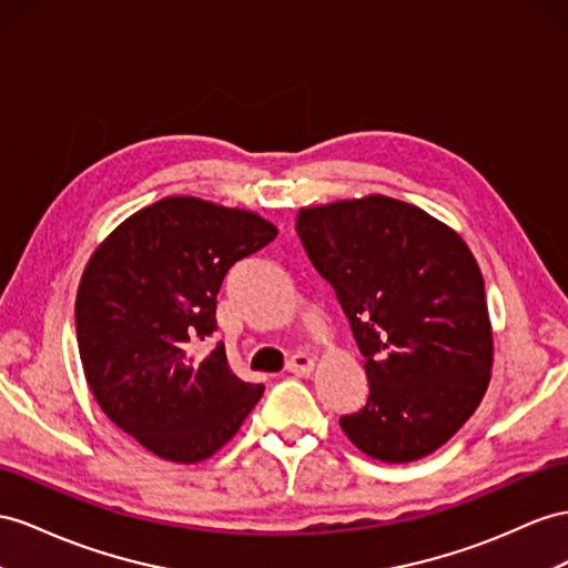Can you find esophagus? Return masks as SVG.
Returning <instances> with one entry per match:
<instances>
[{
    "mask_svg": "<svg viewBox=\"0 0 568 568\" xmlns=\"http://www.w3.org/2000/svg\"><path fill=\"white\" fill-rule=\"evenodd\" d=\"M314 369V359L307 353H297L293 359L287 362V372L295 376H310Z\"/></svg>",
    "mask_w": 568,
    "mask_h": 568,
    "instance_id": "esophagus-1",
    "label": "esophagus"
}]
</instances>
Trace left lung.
<instances>
[{
  "instance_id": "8db88e82",
  "label": "left lung",
  "mask_w": 568,
  "mask_h": 568,
  "mask_svg": "<svg viewBox=\"0 0 568 568\" xmlns=\"http://www.w3.org/2000/svg\"><path fill=\"white\" fill-rule=\"evenodd\" d=\"M297 235L365 357L369 398L341 417L347 439L384 463L429 456L489 384L485 281L468 244L423 209L379 194L302 209Z\"/></svg>"
}]
</instances>
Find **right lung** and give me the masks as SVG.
I'll list each match as a JSON object with an SVG mask.
<instances>
[{
	"label": "right lung",
	"instance_id": "obj_1",
	"mask_svg": "<svg viewBox=\"0 0 568 568\" xmlns=\"http://www.w3.org/2000/svg\"><path fill=\"white\" fill-rule=\"evenodd\" d=\"M278 235L252 211L194 196L145 206L93 252L77 295L85 382L122 432L172 463L223 448L264 386L230 369L225 345L196 355L217 328L227 271Z\"/></svg>",
	"mask_w": 568,
	"mask_h": 568
}]
</instances>
